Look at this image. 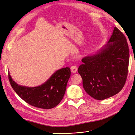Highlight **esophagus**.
<instances>
[{"mask_svg": "<svg viewBox=\"0 0 135 135\" xmlns=\"http://www.w3.org/2000/svg\"><path fill=\"white\" fill-rule=\"evenodd\" d=\"M70 70H71V73H75L76 71H77V70H78V68L76 66H71L70 68Z\"/></svg>", "mask_w": 135, "mask_h": 135, "instance_id": "esophagus-1", "label": "esophagus"}]
</instances>
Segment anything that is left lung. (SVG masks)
Returning <instances> with one entry per match:
<instances>
[{"mask_svg": "<svg viewBox=\"0 0 135 135\" xmlns=\"http://www.w3.org/2000/svg\"><path fill=\"white\" fill-rule=\"evenodd\" d=\"M129 48L124 35L114 27L108 44L96 54L85 57L78 71L89 96L103 100L119 93L128 75Z\"/></svg>", "mask_w": 135, "mask_h": 135, "instance_id": "left-lung-1", "label": "left lung"}]
</instances>
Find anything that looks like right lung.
<instances>
[{"label": "right lung", "instance_id": "obj_1", "mask_svg": "<svg viewBox=\"0 0 135 135\" xmlns=\"http://www.w3.org/2000/svg\"><path fill=\"white\" fill-rule=\"evenodd\" d=\"M70 74V68L59 69L46 82L35 87L18 85L9 73L8 79L14 91L26 103L38 108L50 109L56 107L63 99Z\"/></svg>", "mask_w": 135, "mask_h": 135}]
</instances>
